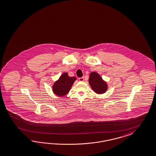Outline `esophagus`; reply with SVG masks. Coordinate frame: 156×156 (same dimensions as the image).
<instances>
[{
  "label": "esophagus",
  "instance_id": "34e87169",
  "mask_svg": "<svg viewBox=\"0 0 156 156\" xmlns=\"http://www.w3.org/2000/svg\"><path fill=\"white\" fill-rule=\"evenodd\" d=\"M79 80L80 81H84V77H80L79 78Z\"/></svg>",
  "mask_w": 156,
  "mask_h": 156
}]
</instances>
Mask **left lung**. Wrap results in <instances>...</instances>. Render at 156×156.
<instances>
[{"label":"left lung","instance_id":"1","mask_svg":"<svg viewBox=\"0 0 156 156\" xmlns=\"http://www.w3.org/2000/svg\"><path fill=\"white\" fill-rule=\"evenodd\" d=\"M88 83L92 90L98 94H104L108 90V84L102 77L95 72H92L88 80Z\"/></svg>","mask_w":156,"mask_h":156}]
</instances>
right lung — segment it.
Returning a JSON list of instances; mask_svg holds the SVG:
<instances>
[{"label":"right lung","instance_id":"right-lung-1","mask_svg":"<svg viewBox=\"0 0 156 156\" xmlns=\"http://www.w3.org/2000/svg\"><path fill=\"white\" fill-rule=\"evenodd\" d=\"M76 80L75 77H70L68 73L65 72L52 85L53 92L58 97L65 96L68 94Z\"/></svg>","mask_w":156,"mask_h":156}]
</instances>
